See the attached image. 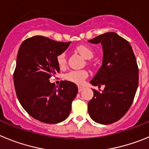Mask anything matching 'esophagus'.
<instances>
[{
    "instance_id": "esophagus-1",
    "label": "esophagus",
    "mask_w": 149,
    "mask_h": 149,
    "mask_svg": "<svg viewBox=\"0 0 149 149\" xmlns=\"http://www.w3.org/2000/svg\"><path fill=\"white\" fill-rule=\"evenodd\" d=\"M84 89V87H83V86H78V91H79V92H81V91H82Z\"/></svg>"
}]
</instances>
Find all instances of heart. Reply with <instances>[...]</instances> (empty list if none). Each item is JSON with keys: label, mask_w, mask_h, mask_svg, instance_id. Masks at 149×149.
I'll return each instance as SVG.
<instances>
[{"label": "heart", "mask_w": 149, "mask_h": 149, "mask_svg": "<svg viewBox=\"0 0 149 149\" xmlns=\"http://www.w3.org/2000/svg\"><path fill=\"white\" fill-rule=\"evenodd\" d=\"M76 51L78 52L86 60L93 58V51L89 48V46L81 45L76 47ZM57 63L60 67L65 66L66 64V55L65 53H62L57 56ZM88 77V73L86 71L80 70V71H72L68 72L65 76L67 81L77 84H83L85 81L86 77Z\"/></svg>", "instance_id": "b5f03b06"}]
</instances>
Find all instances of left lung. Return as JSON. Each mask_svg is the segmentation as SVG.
Returning a JSON list of instances; mask_svg holds the SVG:
<instances>
[{
    "label": "left lung",
    "instance_id": "left-lung-1",
    "mask_svg": "<svg viewBox=\"0 0 149 149\" xmlns=\"http://www.w3.org/2000/svg\"><path fill=\"white\" fill-rule=\"evenodd\" d=\"M89 42L102 45V65L90 84L104 85V89H93L88 111L93 121L109 125L119 120L132 104L139 83L137 63L130 43L116 33H105Z\"/></svg>",
    "mask_w": 149,
    "mask_h": 149
}]
</instances>
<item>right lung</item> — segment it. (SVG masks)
I'll return each instance as SVG.
<instances>
[{
  "label": "right lung",
  "mask_w": 149,
  "mask_h": 149,
  "mask_svg": "<svg viewBox=\"0 0 149 149\" xmlns=\"http://www.w3.org/2000/svg\"><path fill=\"white\" fill-rule=\"evenodd\" d=\"M70 44L35 36L24 41L18 49L13 74L15 92L23 108L36 120L56 124L70 113L77 86L64 81L56 88L49 81L60 72L57 56Z\"/></svg>",
  "instance_id": "add662e5"
}]
</instances>
